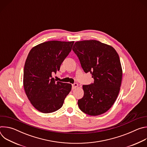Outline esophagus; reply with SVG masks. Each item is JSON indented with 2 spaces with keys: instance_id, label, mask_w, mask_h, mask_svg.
<instances>
[{
  "instance_id": "obj_1",
  "label": "esophagus",
  "mask_w": 147,
  "mask_h": 147,
  "mask_svg": "<svg viewBox=\"0 0 147 147\" xmlns=\"http://www.w3.org/2000/svg\"><path fill=\"white\" fill-rule=\"evenodd\" d=\"M78 86V84L77 83H74V84H72V90L76 89Z\"/></svg>"
}]
</instances>
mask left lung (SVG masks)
Returning a JSON list of instances; mask_svg holds the SVG:
<instances>
[{"instance_id":"obj_1","label":"left lung","mask_w":147,"mask_h":147,"mask_svg":"<svg viewBox=\"0 0 147 147\" xmlns=\"http://www.w3.org/2000/svg\"><path fill=\"white\" fill-rule=\"evenodd\" d=\"M85 73H90L94 83L83 85V97L78 100L80 110L90 116L107 112L120 90L122 68L116 50L96 40L77 41L73 47Z\"/></svg>"}]
</instances>
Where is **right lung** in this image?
I'll list each match as a JSON object with an SVG mask.
<instances>
[{
    "instance_id": "1",
    "label": "right lung",
    "mask_w": 147,
    "mask_h": 147,
    "mask_svg": "<svg viewBox=\"0 0 147 147\" xmlns=\"http://www.w3.org/2000/svg\"><path fill=\"white\" fill-rule=\"evenodd\" d=\"M74 42H45L33 47L28 55L24 69V88L32 106L42 113L59 109L71 90V84L56 82L52 73L60 70Z\"/></svg>"
}]
</instances>
